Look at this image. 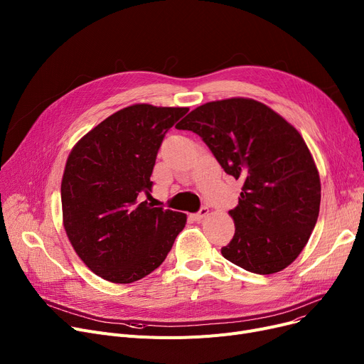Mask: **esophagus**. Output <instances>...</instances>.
Returning a JSON list of instances; mask_svg holds the SVG:
<instances>
[{
    "label": "esophagus",
    "instance_id": "34e87169",
    "mask_svg": "<svg viewBox=\"0 0 364 364\" xmlns=\"http://www.w3.org/2000/svg\"><path fill=\"white\" fill-rule=\"evenodd\" d=\"M208 214H209V209L206 206H202L199 209V213L193 215V218H195V221H202L205 217H208Z\"/></svg>",
    "mask_w": 364,
    "mask_h": 364
}]
</instances>
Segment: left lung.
Returning <instances> with one entry per match:
<instances>
[{
	"instance_id": "8db88e82",
	"label": "left lung",
	"mask_w": 364,
	"mask_h": 364,
	"mask_svg": "<svg viewBox=\"0 0 364 364\" xmlns=\"http://www.w3.org/2000/svg\"><path fill=\"white\" fill-rule=\"evenodd\" d=\"M177 128L196 132L227 174L243 181L239 205L228 211L236 230L223 257L257 274L291 265L314 230L321 198L316 162L298 129L245 97L205 103Z\"/></svg>"
}]
</instances>
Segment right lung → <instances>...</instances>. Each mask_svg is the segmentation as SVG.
<instances>
[{"label":"right lung","instance_id":"add662e5","mask_svg":"<svg viewBox=\"0 0 364 364\" xmlns=\"http://www.w3.org/2000/svg\"><path fill=\"white\" fill-rule=\"evenodd\" d=\"M188 107L132 105L110 114L70 150L62 178L63 225L88 269L132 283L164 262L187 215L153 208L150 176L166 131Z\"/></svg>","mask_w":364,"mask_h":364}]
</instances>
